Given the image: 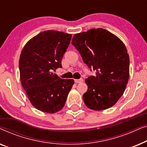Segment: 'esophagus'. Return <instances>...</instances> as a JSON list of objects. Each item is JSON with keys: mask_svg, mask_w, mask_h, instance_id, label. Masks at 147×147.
Wrapping results in <instances>:
<instances>
[{"mask_svg": "<svg viewBox=\"0 0 147 147\" xmlns=\"http://www.w3.org/2000/svg\"><path fill=\"white\" fill-rule=\"evenodd\" d=\"M83 79H82V78H80V79H78V80H75V82L76 83H77V84H79V83H82V82H83Z\"/></svg>", "mask_w": 147, "mask_h": 147, "instance_id": "1", "label": "esophagus"}]
</instances>
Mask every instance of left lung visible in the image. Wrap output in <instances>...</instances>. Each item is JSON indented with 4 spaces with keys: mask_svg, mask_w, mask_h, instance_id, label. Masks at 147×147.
<instances>
[{
    "mask_svg": "<svg viewBox=\"0 0 147 147\" xmlns=\"http://www.w3.org/2000/svg\"><path fill=\"white\" fill-rule=\"evenodd\" d=\"M72 45L96 76L85 80L83 100L88 108L103 110L114 106L129 78V55L123 42L107 30L98 28L74 35Z\"/></svg>",
    "mask_w": 147,
    "mask_h": 147,
    "instance_id": "obj_1",
    "label": "left lung"
}]
</instances>
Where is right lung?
Masks as SVG:
<instances>
[{
	"label": "right lung",
	"instance_id": "add662e5",
	"mask_svg": "<svg viewBox=\"0 0 147 147\" xmlns=\"http://www.w3.org/2000/svg\"><path fill=\"white\" fill-rule=\"evenodd\" d=\"M71 39V34L45 31L29 40L19 58L20 79L32 105L53 114L65 105L74 80L61 79L52 71L62 67L61 59Z\"/></svg>",
	"mask_w": 147,
	"mask_h": 147
}]
</instances>
